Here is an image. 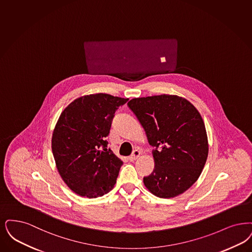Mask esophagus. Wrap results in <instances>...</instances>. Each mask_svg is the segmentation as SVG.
<instances>
[{"label": "esophagus", "mask_w": 252, "mask_h": 252, "mask_svg": "<svg viewBox=\"0 0 252 252\" xmlns=\"http://www.w3.org/2000/svg\"><path fill=\"white\" fill-rule=\"evenodd\" d=\"M141 151H139V150H135V151H133L130 157H128V160H130V161H135L136 159H138V158H140V156H141Z\"/></svg>", "instance_id": "esophagus-1"}]
</instances>
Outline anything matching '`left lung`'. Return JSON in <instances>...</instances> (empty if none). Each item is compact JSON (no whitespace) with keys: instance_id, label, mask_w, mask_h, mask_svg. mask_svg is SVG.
I'll return each instance as SVG.
<instances>
[{"instance_id":"8db88e82","label":"left lung","mask_w":252,"mask_h":252,"mask_svg":"<svg viewBox=\"0 0 252 252\" xmlns=\"http://www.w3.org/2000/svg\"><path fill=\"white\" fill-rule=\"evenodd\" d=\"M155 149V169L143 177L157 197L174 198L188 190L201 175L208 157V139L200 112L186 98L160 94L127 103Z\"/></svg>"}]
</instances>
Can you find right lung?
I'll return each mask as SVG.
<instances>
[{
    "instance_id": "1",
    "label": "right lung",
    "mask_w": 252,
    "mask_h": 252,
    "mask_svg": "<svg viewBox=\"0 0 252 252\" xmlns=\"http://www.w3.org/2000/svg\"><path fill=\"white\" fill-rule=\"evenodd\" d=\"M127 100L102 93L88 94L61 113L52 133V154L62 179L81 197H101L116 183L123 161L107 149L105 138L115 111Z\"/></svg>"
}]
</instances>
